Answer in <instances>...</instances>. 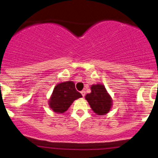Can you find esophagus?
<instances>
[{"label": "esophagus", "mask_w": 158, "mask_h": 158, "mask_svg": "<svg viewBox=\"0 0 158 158\" xmlns=\"http://www.w3.org/2000/svg\"><path fill=\"white\" fill-rule=\"evenodd\" d=\"M81 94H82V96H85V90H82V91H81Z\"/></svg>", "instance_id": "obj_1"}]
</instances>
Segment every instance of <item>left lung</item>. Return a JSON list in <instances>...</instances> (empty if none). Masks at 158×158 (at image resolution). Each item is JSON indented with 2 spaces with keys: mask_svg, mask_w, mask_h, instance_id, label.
I'll use <instances>...</instances> for the list:
<instances>
[{
  "mask_svg": "<svg viewBox=\"0 0 158 158\" xmlns=\"http://www.w3.org/2000/svg\"><path fill=\"white\" fill-rule=\"evenodd\" d=\"M91 109L98 115L107 114L112 106V99L102 84H95L91 86V92L85 95Z\"/></svg>",
  "mask_w": 158,
  "mask_h": 158,
  "instance_id": "8db88e82",
  "label": "left lung"
}]
</instances>
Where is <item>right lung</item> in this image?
Masks as SVG:
<instances>
[{"label": "right lung", "instance_id": "right-lung-1", "mask_svg": "<svg viewBox=\"0 0 158 158\" xmlns=\"http://www.w3.org/2000/svg\"><path fill=\"white\" fill-rule=\"evenodd\" d=\"M82 96L76 91L74 82L72 81L61 82L54 88L49 100V106L53 111L62 114L67 111L75 100Z\"/></svg>", "mask_w": 158, "mask_h": 158}]
</instances>
